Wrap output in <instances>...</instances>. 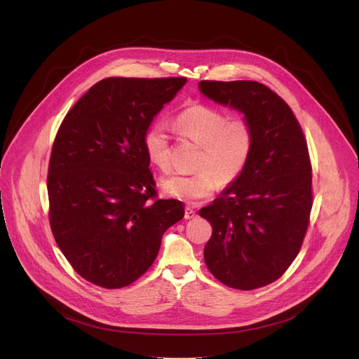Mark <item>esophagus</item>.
Listing matches in <instances>:
<instances>
[{
	"label": "esophagus",
	"instance_id": "1",
	"mask_svg": "<svg viewBox=\"0 0 359 359\" xmlns=\"http://www.w3.org/2000/svg\"><path fill=\"white\" fill-rule=\"evenodd\" d=\"M194 217H196V210H193L191 208H186L184 209V219L190 220V219H194Z\"/></svg>",
	"mask_w": 359,
	"mask_h": 359
}]
</instances>
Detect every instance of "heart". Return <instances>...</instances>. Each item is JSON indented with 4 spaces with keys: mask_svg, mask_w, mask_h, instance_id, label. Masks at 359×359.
<instances>
[{
    "mask_svg": "<svg viewBox=\"0 0 359 359\" xmlns=\"http://www.w3.org/2000/svg\"><path fill=\"white\" fill-rule=\"evenodd\" d=\"M176 130L201 146L194 175H173L162 182L163 191L186 203L210 197L219 186L230 184L243 173L252 150L254 135L245 119H231L206 105H191L176 118ZM149 161L162 172L170 169L169 133L165 125H153L144 135Z\"/></svg>",
    "mask_w": 359,
    "mask_h": 359,
    "instance_id": "1",
    "label": "heart"
}]
</instances>
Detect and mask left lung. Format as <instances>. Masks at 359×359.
<instances>
[{
    "mask_svg": "<svg viewBox=\"0 0 359 359\" xmlns=\"http://www.w3.org/2000/svg\"><path fill=\"white\" fill-rule=\"evenodd\" d=\"M198 89L216 104L241 112L254 135L243 173L198 212L213 227L204 262L227 287L260 288L287 271L309 227V147L291 108L266 85L201 81Z\"/></svg>",
    "mask_w": 359,
    "mask_h": 359,
    "instance_id": "obj_1",
    "label": "left lung"
}]
</instances>
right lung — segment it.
I'll return each mask as SVG.
<instances>
[{"mask_svg": "<svg viewBox=\"0 0 359 359\" xmlns=\"http://www.w3.org/2000/svg\"><path fill=\"white\" fill-rule=\"evenodd\" d=\"M186 78H107L67 114L48 169L49 223L74 270L122 288L155 262L183 203L155 200L144 135Z\"/></svg>", "mask_w": 359, "mask_h": 359, "instance_id": "add662e5", "label": "right lung"}]
</instances>
